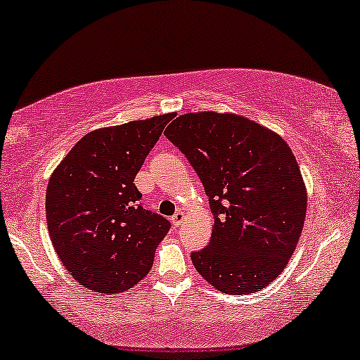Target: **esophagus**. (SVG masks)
Segmentation results:
<instances>
[{
  "label": "esophagus",
  "mask_w": 360,
  "mask_h": 360,
  "mask_svg": "<svg viewBox=\"0 0 360 360\" xmlns=\"http://www.w3.org/2000/svg\"><path fill=\"white\" fill-rule=\"evenodd\" d=\"M184 222H185V214L184 212H176L172 217V225L174 226H180Z\"/></svg>",
  "instance_id": "1"
}]
</instances>
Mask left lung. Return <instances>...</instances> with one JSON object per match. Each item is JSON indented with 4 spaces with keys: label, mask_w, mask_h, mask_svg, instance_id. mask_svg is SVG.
Masks as SVG:
<instances>
[{
    "label": "left lung",
    "mask_w": 360,
    "mask_h": 360,
    "mask_svg": "<svg viewBox=\"0 0 360 360\" xmlns=\"http://www.w3.org/2000/svg\"><path fill=\"white\" fill-rule=\"evenodd\" d=\"M164 135L196 170L214 214L207 248L193 252L214 288L245 295L278 276L300 241L307 193L286 141L243 115L181 114Z\"/></svg>",
    "instance_id": "1"
}]
</instances>
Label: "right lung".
<instances>
[{"label":"right lung","mask_w":360,"mask_h":360,"mask_svg":"<svg viewBox=\"0 0 360 360\" xmlns=\"http://www.w3.org/2000/svg\"><path fill=\"white\" fill-rule=\"evenodd\" d=\"M174 112L86 134L54 169L46 224L68 272L85 288L119 295L145 278L170 222L143 209L134 180Z\"/></svg>","instance_id":"1"}]
</instances>
